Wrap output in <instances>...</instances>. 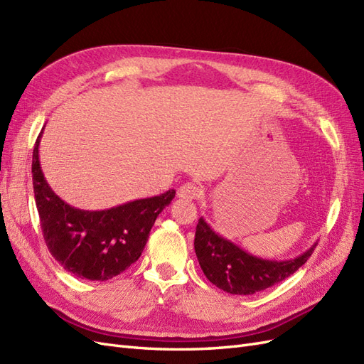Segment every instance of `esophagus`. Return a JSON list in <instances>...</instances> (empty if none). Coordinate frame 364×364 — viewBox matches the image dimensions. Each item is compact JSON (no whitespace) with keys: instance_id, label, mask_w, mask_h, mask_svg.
<instances>
[{"instance_id":"obj_1","label":"esophagus","mask_w":364,"mask_h":364,"mask_svg":"<svg viewBox=\"0 0 364 364\" xmlns=\"http://www.w3.org/2000/svg\"><path fill=\"white\" fill-rule=\"evenodd\" d=\"M200 193H202V190L199 185H196L193 182H186L179 186L178 197L183 200H193V199H197V197L200 196Z\"/></svg>"}]
</instances>
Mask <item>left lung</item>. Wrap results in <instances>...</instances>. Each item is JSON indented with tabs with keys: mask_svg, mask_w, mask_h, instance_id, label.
Segmentation results:
<instances>
[{
	"mask_svg": "<svg viewBox=\"0 0 364 364\" xmlns=\"http://www.w3.org/2000/svg\"><path fill=\"white\" fill-rule=\"evenodd\" d=\"M316 243L291 259H266L252 255L217 234L200 217L196 228L194 250L205 277L230 294H253L284 281L311 257Z\"/></svg>",
	"mask_w": 364,
	"mask_h": 364,
	"instance_id": "8db88e82",
	"label": "left lung"
}]
</instances>
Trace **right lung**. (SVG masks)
<instances>
[{
  "label": "right lung",
  "instance_id": "add662e5",
  "mask_svg": "<svg viewBox=\"0 0 364 364\" xmlns=\"http://www.w3.org/2000/svg\"><path fill=\"white\" fill-rule=\"evenodd\" d=\"M43 132V129H42ZM41 135L33 150L31 173L43 238L54 259L90 281H107L129 269L146 247L156 217L174 199V190L100 211H85L63 202L41 168Z\"/></svg>",
  "mask_w": 364,
  "mask_h": 364
}]
</instances>
